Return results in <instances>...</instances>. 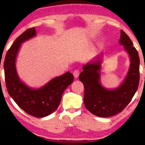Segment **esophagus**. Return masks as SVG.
<instances>
[{
    "instance_id": "esophagus-1",
    "label": "esophagus",
    "mask_w": 145,
    "mask_h": 145,
    "mask_svg": "<svg viewBox=\"0 0 145 145\" xmlns=\"http://www.w3.org/2000/svg\"><path fill=\"white\" fill-rule=\"evenodd\" d=\"M73 76H74V77L75 78H78V76H79L80 72L77 70H74V72H73Z\"/></svg>"
}]
</instances>
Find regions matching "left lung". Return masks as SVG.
<instances>
[{"label": "left lung", "mask_w": 145, "mask_h": 145, "mask_svg": "<svg viewBox=\"0 0 145 145\" xmlns=\"http://www.w3.org/2000/svg\"><path fill=\"white\" fill-rule=\"evenodd\" d=\"M119 42L124 46L131 58L127 77L119 88L114 90L105 89L99 82L101 61L96 60L82 67L78 77L84 86V101L91 114L100 117H108L120 113L133 99L139 82V57L127 34L121 30Z\"/></svg>", "instance_id": "left-lung-1"}]
</instances>
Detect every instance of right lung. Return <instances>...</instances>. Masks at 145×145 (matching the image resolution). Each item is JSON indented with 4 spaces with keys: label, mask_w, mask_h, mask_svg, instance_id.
<instances>
[{
    "label": "right lung",
    "mask_w": 145,
    "mask_h": 145,
    "mask_svg": "<svg viewBox=\"0 0 145 145\" xmlns=\"http://www.w3.org/2000/svg\"><path fill=\"white\" fill-rule=\"evenodd\" d=\"M36 35L34 27L27 29L16 39L7 51L4 63L5 80L10 96L21 108L31 116L44 117L59 106L62 94L73 81L72 73L67 72L52 78L38 89L28 88L20 80L16 70V57L21 44Z\"/></svg>",
    "instance_id": "add662e5"
}]
</instances>
